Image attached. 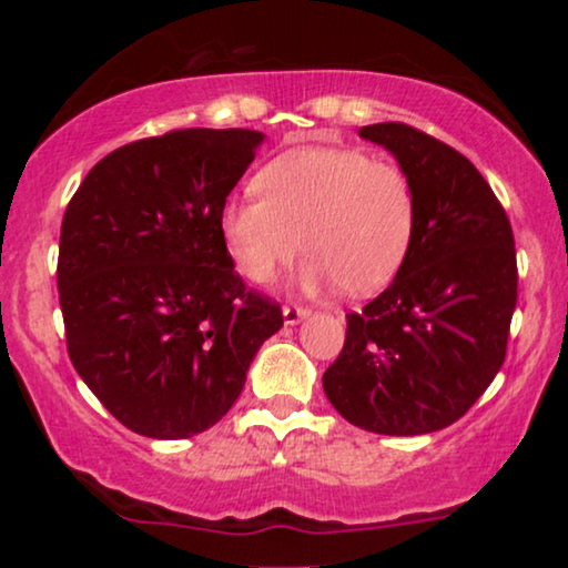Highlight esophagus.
Wrapping results in <instances>:
<instances>
[{
    "label": "esophagus",
    "instance_id": "34e87169",
    "mask_svg": "<svg viewBox=\"0 0 568 568\" xmlns=\"http://www.w3.org/2000/svg\"><path fill=\"white\" fill-rule=\"evenodd\" d=\"M282 313H284V323L286 325H294V323H300L302 317H307L310 310L302 307V305H284Z\"/></svg>",
    "mask_w": 568,
    "mask_h": 568
}]
</instances>
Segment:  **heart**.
Returning <instances> with one entry per match:
<instances>
[{
    "instance_id": "heart-1",
    "label": "heart",
    "mask_w": 568,
    "mask_h": 568,
    "mask_svg": "<svg viewBox=\"0 0 568 568\" xmlns=\"http://www.w3.org/2000/svg\"><path fill=\"white\" fill-rule=\"evenodd\" d=\"M258 196L222 209V235L237 268L266 284L297 258L310 292L385 286L406 261L416 224L414 185L395 162L348 146H300L255 175Z\"/></svg>"
}]
</instances>
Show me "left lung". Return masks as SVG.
<instances>
[{
    "instance_id": "8db88e82",
    "label": "left lung",
    "mask_w": 568,
    "mask_h": 568,
    "mask_svg": "<svg viewBox=\"0 0 568 568\" xmlns=\"http://www.w3.org/2000/svg\"><path fill=\"white\" fill-rule=\"evenodd\" d=\"M414 185L416 224L393 284L346 315L323 390L348 424L414 437L455 424L507 356L517 253L507 212L468 158L408 123H372Z\"/></svg>"
}]
</instances>
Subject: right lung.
I'll list each match as a JSON object with an SVG mask.
<instances>
[{"label":"right lung","mask_w":568,"mask_h":568,"mask_svg":"<svg viewBox=\"0 0 568 568\" xmlns=\"http://www.w3.org/2000/svg\"><path fill=\"white\" fill-rule=\"evenodd\" d=\"M261 142L251 129L139 139L105 154L69 201L57 266L69 359L142 437L214 426L284 325L222 235V209Z\"/></svg>","instance_id":"right-lung-1"}]
</instances>
